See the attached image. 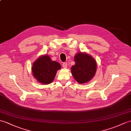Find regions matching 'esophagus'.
<instances>
[{
  "mask_svg": "<svg viewBox=\"0 0 131 131\" xmlns=\"http://www.w3.org/2000/svg\"><path fill=\"white\" fill-rule=\"evenodd\" d=\"M67 66H68V63H67V62H63L62 63L63 68L66 69V68H67Z\"/></svg>",
  "mask_w": 131,
  "mask_h": 131,
  "instance_id": "esophagus-1",
  "label": "esophagus"
}]
</instances>
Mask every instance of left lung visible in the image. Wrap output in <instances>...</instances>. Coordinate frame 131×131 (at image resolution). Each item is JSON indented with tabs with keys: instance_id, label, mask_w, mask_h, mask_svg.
<instances>
[{
	"instance_id": "8db88e82",
	"label": "left lung",
	"mask_w": 131,
	"mask_h": 131,
	"mask_svg": "<svg viewBox=\"0 0 131 131\" xmlns=\"http://www.w3.org/2000/svg\"><path fill=\"white\" fill-rule=\"evenodd\" d=\"M75 64L71 68V74L80 84L89 81L95 75L96 62L95 59L86 53L79 52L74 57Z\"/></svg>"
}]
</instances>
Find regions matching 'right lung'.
<instances>
[{
    "label": "right lung",
    "mask_w": 131,
    "mask_h": 131,
    "mask_svg": "<svg viewBox=\"0 0 131 131\" xmlns=\"http://www.w3.org/2000/svg\"><path fill=\"white\" fill-rule=\"evenodd\" d=\"M61 68L59 62L52 61L49 56L45 54L39 57L33 62L32 71L39 83L48 84L52 82L57 71Z\"/></svg>",
    "instance_id": "right-lung-1"
}]
</instances>
